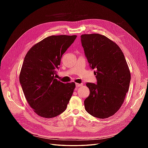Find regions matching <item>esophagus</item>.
<instances>
[{
  "instance_id": "esophagus-1",
  "label": "esophagus",
  "mask_w": 148,
  "mask_h": 148,
  "mask_svg": "<svg viewBox=\"0 0 148 148\" xmlns=\"http://www.w3.org/2000/svg\"><path fill=\"white\" fill-rule=\"evenodd\" d=\"M83 86V83H81V84L76 83V87L78 88V87H80V86Z\"/></svg>"
}]
</instances>
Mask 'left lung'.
<instances>
[{"label": "left lung", "mask_w": 148, "mask_h": 148, "mask_svg": "<svg viewBox=\"0 0 148 148\" xmlns=\"http://www.w3.org/2000/svg\"><path fill=\"white\" fill-rule=\"evenodd\" d=\"M81 41L97 84L87 83L89 95L84 100L87 112L106 119L119 110L128 91L131 75L123 53L117 44L99 34H82Z\"/></svg>", "instance_id": "1"}]
</instances>
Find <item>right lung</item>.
Segmentation results:
<instances>
[{
  "label": "right lung",
  "mask_w": 148,
  "mask_h": 148,
  "mask_svg": "<svg viewBox=\"0 0 148 148\" xmlns=\"http://www.w3.org/2000/svg\"><path fill=\"white\" fill-rule=\"evenodd\" d=\"M77 35L51 36L31 47L24 59L20 83L29 105L44 118H52L65 110L75 83L55 78L61 58Z\"/></svg>",
  "instance_id": "add662e5"
}]
</instances>
